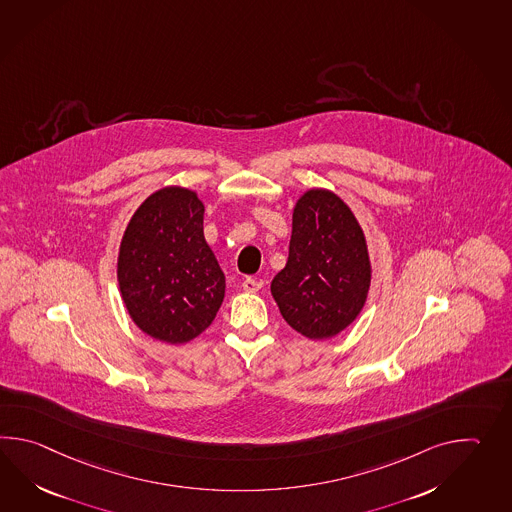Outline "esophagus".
Instances as JSON below:
<instances>
[{
	"label": "esophagus",
	"mask_w": 512,
	"mask_h": 512,
	"mask_svg": "<svg viewBox=\"0 0 512 512\" xmlns=\"http://www.w3.org/2000/svg\"><path fill=\"white\" fill-rule=\"evenodd\" d=\"M242 288H244L246 292H259L262 288V279H257V277H246V279H244V283H242Z\"/></svg>",
	"instance_id": "obj_1"
}]
</instances>
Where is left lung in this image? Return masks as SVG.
<instances>
[{
  "instance_id": "left-lung-1",
  "label": "left lung",
  "mask_w": 512,
  "mask_h": 512,
  "mask_svg": "<svg viewBox=\"0 0 512 512\" xmlns=\"http://www.w3.org/2000/svg\"><path fill=\"white\" fill-rule=\"evenodd\" d=\"M369 283L367 244L353 211L325 189L303 194L288 261L272 281L284 321L310 340L332 338L360 314Z\"/></svg>"
}]
</instances>
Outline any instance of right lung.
I'll use <instances>...</instances> for the list:
<instances>
[{
	"label": "right lung",
	"instance_id": "obj_1",
	"mask_svg": "<svg viewBox=\"0 0 512 512\" xmlns=\"http://www.w3.org/2000/svg\"><path fill=\"white\" fill-rule=\"evenodd\" d=\"M117 279L130 318L148 336L185 343L224 301L226 277L204 239V204L165 187L139 205L121 240Z\"/></svg>",
	"mask_w": 512,
	"mask_h": 512
}]
</instances>
